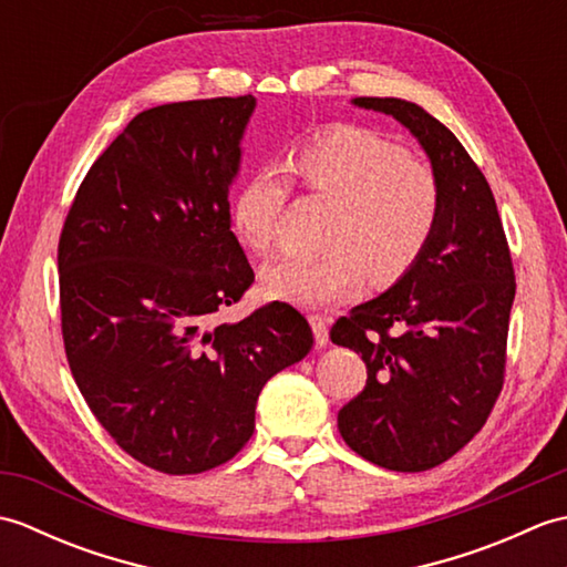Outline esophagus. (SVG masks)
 <instances>
[{"label":"esophagus","instance_id":"34e87169","mask_svg":"<svg viewBox=\"0 0 567 567\" xmlns=\"http://www.w3.org/2000/svg\"><path fill=\"white\" fill-rule=\"evenodd\" d=\"M309 323H311V331H315L317 346H327L329 343V319H323L319 315H311Z\"/></svg>","mask_w":567,"mask_h":567}]
</instances>
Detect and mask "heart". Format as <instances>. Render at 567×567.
<instances>
[{
    "mask_svg": "<svg viewBox=\"0 0 567 567\" xmlns=\"http://www.w3.org/2000/svg\"><path fill=\"white\" fill-rule=\"evenodd\" d=\"M307 192L336 204L321 256H285L262 270V290L299 307L346 302L412 268L436 231L441 185L433 167L368 128H333L287 158ZM290 195L282 175L258 171L231 197V228L246 248L268 252Z\"/></svg>",
    "mask_w": 567,
    "mask_h": 567,
    "instance_id": "b5f03b06",
    "label": "heart"
}]
</instances>
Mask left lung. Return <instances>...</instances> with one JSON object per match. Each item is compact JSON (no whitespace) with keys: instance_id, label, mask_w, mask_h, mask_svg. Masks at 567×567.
Masks as SVG:
<instances>
[{"instance_id":"obj_1","label":"left lung","mask_w":567,"mask_h":567,"mask_svg":"<svg viewBox=\"0 0 567 567\" xmlns=\"http://www.w3.org/2000/svg\"><path fill=\"white\" fill-rule=\"evenodd\" d=\"M353 104L394 116L421 143L441 185V216L412 268L331 327V341L368 365L339 431L365 461L421 473L461 451L502 392L512 252L485 175L439 118L396 97Z\"/></svg>"}]
</instances>
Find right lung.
Masks as SVG:
<instances>
[{"mask_svg": "<svg viewBox=\"0 0 567 567\" xmlns=\"http://www.w3.org/2000/svg\"><path fill=\"white\" fill-rule=\"evenodd\" d=\"M252 110L246 94L141 112L90 167L60 234L72 378L110 436L167 475L231 461L265 382L315 346L285 302L219 323L252 285L228 214Z\"/></svg>", "mask_w": 567, "mask_h": 567, "instance_id": "obj_1", "label": "right lung"}]
</instances>
